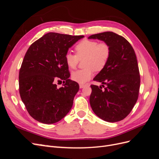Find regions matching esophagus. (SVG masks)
I'll list each match as a JSON object with an SVG mask.
<instances>
[{
	"mask_svg": "<svg viewBox=\"0 0 159 159\" xmlns=\"http://www.w3.org/2000/svg\"><path fill=\"white\" fill-rule=\"evenodd\" d=\"M85 86H87V85H84V84H80V88H84Z\"/></svg>",
	"mask_w": 159,
	"mask_h": 159,
	"instance_id": "1",
	"label": "esophagus"
}]
</instances>
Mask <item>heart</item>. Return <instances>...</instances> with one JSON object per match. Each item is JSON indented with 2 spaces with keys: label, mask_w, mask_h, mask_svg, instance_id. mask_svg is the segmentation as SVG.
<instances>
[{
  "label": "heart",
  "mask_w": 159,
  "mask_h": 159,
  "mask_svg": "<svg viewBox=\"0 0 159 159\" xmlns=\"http://www.w3.org/2000/svg\"><path fill=\"white\" fill-rule=\"evenodd\" d=\"M75 55L66 52L65 63L70 69H75L79 60H84V69L74 71L71 79L79 84H85L93 75L94 71H101L107 64L111 53L109 44L105 42H98L94 40L84 39L75 46Z\"/></svg>",
  "instance_id": "b5f03b06"
}]
</instances>
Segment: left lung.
Here are the masks:
<instances>
[{
	"mask_svg": "<svg viewBox=\"0 0 159 159\" xmlns=\"http://www.w3.org/2000/svg\"><path fill=\"white\" fill-rule=\"evenodd\" d=\"M88 38L107 42L111 49L107 64L93 79L102 83L104 89L91 85V109L105 121H121L131 111L139 98L141 78L135 53L125 38L113 32L96 34Z\"/></svg>",
	"mask_w": 159,
	"mask_h": 159,
	"instance_id": "obj_1",
	"label": "left lung"
}]
</instances>
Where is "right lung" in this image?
Masks as SVG:
<instances>
[{"label": "right lung", "mask_w": 159, "mask_h": 159, "mask_svg": "<svg viewBox=\"0 0 159 159\" xmlns=\"http://www.w3.org/2000/svg\"><path fill=\"white\" fill-rule=\"evenodd\" d=\"M84 36L49 32L30 45L19 71V93L30 116L45 124L64 118L80 87L69 79L64 55ZM63 81L58 89L55 83Z\"/></svg>", "instance_id": "add662e5"}]
</instances>
